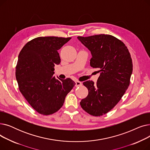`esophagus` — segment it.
Here are the masks:
<instances>
[{"label":"esophagus","instance_id":"34e87169","mask_svg":"<svg viewBox=\"0 0 150 150\" xmlns=\"http://www.w3.org/2000/svg\"><path fill=\"white\" fill-rule=\"evenodd\" d=\"M82 85V83L81 82H80V81H75V86H81Z\"/></svg>","mask_w":150,"mask_h":150}]
</instances>
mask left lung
<instances>
[{
	"mask_svg": "<svg viewBox=\"0 0 150 150\" xmlns=\"http://www.w3.org/2000/svg\"><path fill=\"white\" fill-rule=\"evenodd\" d=\"M77 38L91 53V66L101 72L96 84L90 80L83 83L89 93L80 105L93 116L103 115L118 103L128 88L132 72L131 54L125 44L111 35Z\"/></svg>",
	"mask_w": 150,
	"mask_h": 150,
	"instance_id": "left-lung-1",
	"label": "left lung"
}]
</instances>
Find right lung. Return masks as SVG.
<instances>
[{
    "mask_svg": "<svg viewBox=\"0 0 150 150\" xmlns=\"http://www.w3.org/2000/svg\"><path fill=\"white\" fill-rule=\"evenodd\" d=\"M71 38L38 37L27 42L19 53L16 78L28 103L42 115H50L62 106L75 83L53 76L54 67L61 59L58 50Z\"/></svg>",
    "mask_w": 150,
    "mask_h": 150,
    "instance_id": "1",
    "label": "right lung"
}]
</instances>
